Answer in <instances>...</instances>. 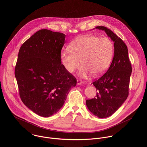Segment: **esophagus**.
<instances>
[{
	"instance_id": "obj_1",
	"label": "esophagus",
	"mask_w": 147,
	"mask_h": 147,
	"mask_svg": "<svg viewBox=\"0 0 147 147\" xmlns=\"http://www.w3.org/2000/svg\"><path fill=\"white\" fill-rule=\"evenodd\" d=\"M84 83L83 82V81L80 80H77V84L78 85H80V84H83Z\"/></svg>"
}]
</instances>
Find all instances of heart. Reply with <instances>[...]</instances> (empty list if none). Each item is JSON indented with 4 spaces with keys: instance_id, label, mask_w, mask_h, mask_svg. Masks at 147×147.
Instances as JSON below:
<instances>
[{
    "instance_id": "heart-1",
    "label": "heart",
    "mask_w": 147,
    "mask_h": 147,
    "mask_svg": "<svg viewBox=\"0 0 147 147\" xmlns=\"http://www.w3.org/2000/svg\"><path fill=\"white\" fill-rule=\"evenodd\" d=\"M113 54L114 45L109 38L88 35L71 42L69 49H63L60 57L64 68L69 73L74 72L82 63L83 65L79 75L86 78L91 74L98 76L105 72L111 64Z\"/></svg>"
}]
</instances>
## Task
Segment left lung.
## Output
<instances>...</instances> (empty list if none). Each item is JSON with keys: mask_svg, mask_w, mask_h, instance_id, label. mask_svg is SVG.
I'll return each mask as SVG.
<instances>
[{"mask_svg": "<svg viewBox=\"0 0 147 147\" xmlns=\"http://www.w3.org/2000/svg\"><path fill=\"white\" fill-rule=\"evenodd\" d=\"M96 29L105 31L114 42V57L105 74L92 83L97 93L96 97L86 101V105L94 115L105 118L113 114L126 101L132 67L125 42L106 27L99 26Z\"/></svg>", "mask_w": 147, "mask_h": 147, "instance_id": "8db88e82", "label": "left lung"}]
</instances>
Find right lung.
Instances as JSON below:
<instances>
[{
    "label": "right lung",
    "instance_id": "obj_1",
    "mask_svg": "<svg viewBox=\"0 0 147 147\" xmlns=\"http://www.w3.org/2000/svg\"><path fill=\"white\" fill-rule=\"evenodd\" d=\"M65 35L41 29L19 50L15 75L22 102L34 113L49 117L63 106L76 78L61 64Z\"/></svg>",
    "mask_w": 147,
    "mask_h": 147
}]
</instances>
